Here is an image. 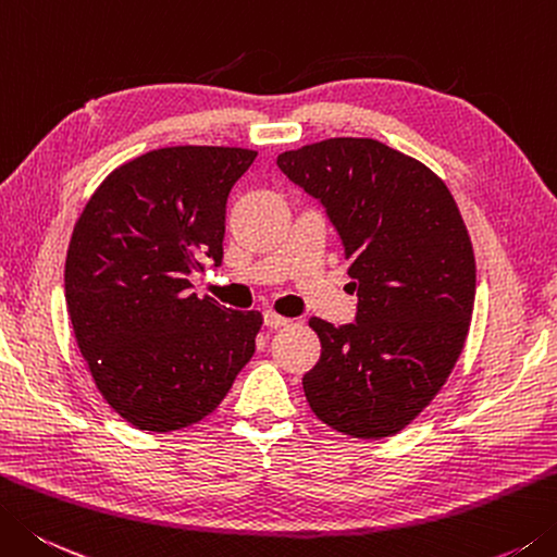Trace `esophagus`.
Returning a JSON list of instances; mask_svg holds the SVG:
<instances>
[{
    "label": "esophagus",
    "mask_w": 557,
    "mask_h": 557,
    "mask_svg": "<svg viewBox=\"0 0 557 557\" xmlns=\"http://www.w3.org/2000/svg\"><path fill=\"white\" fill-rule=\"evenodd\" d=\"M288 322H290L288 318H283V314H278V312H274V310H267V312H264V324H267V327H271V330L286 327Z\"/></svg>",
    "instance_id": "obj_1"
}]
</instances>
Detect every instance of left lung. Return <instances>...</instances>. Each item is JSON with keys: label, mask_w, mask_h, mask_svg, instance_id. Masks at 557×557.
<instances>
[{"label": "left lung", "mask_w": 557, "mask_h": 557, "mask_svg": "<svg viewBox=\"0 0 557 557\" xmlns=\"http://www.w3.org/2000/svg\"><path fill=\"white\" fill-rule=\"evenodd\" d=\"M337 230L356 290L349 324L310 320L322 354L302 375L312 412L354 438L405 429L442 391L468 337L475 257L438 176L371 138L278 154Z\"/></svg>", "instance_id": "1"}]
</instances>
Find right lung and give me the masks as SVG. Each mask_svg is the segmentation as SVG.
I'll return each instance as SVG.
<instances>
[{
  "label": "right lung",
  "mask_w": 557,
  "mask_h": 557,
  "mask_svg": "<svg viewBox=\"0 0 557 557\" xmlns=\"http://www.w3.org/2000/svg\"><path fill=\"white\" fill-rule=\"evenodd\" d=\"M255 150L180 145L135 157L94 191L70 239L65 300L94 383L125 422L176 432L223 403L255 354L257 310L191 293L223 264L225 206Z\"/></svg>",
  "instance_id": "1"
}]
</instances>
